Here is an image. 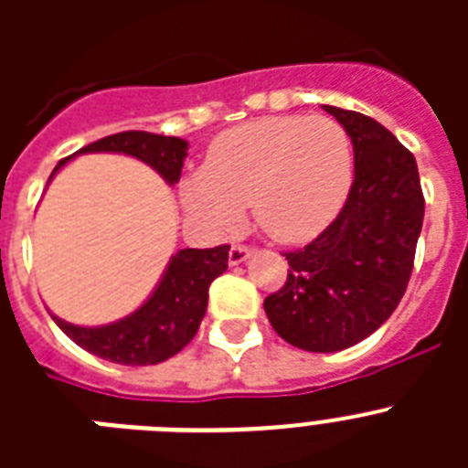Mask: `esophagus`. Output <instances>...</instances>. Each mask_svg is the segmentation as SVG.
Masks as SVG:
<instances>
[{
    "label": "esophagus",
    "mask_w": 468,
    "mask_h": 468,
    "mask_svg": "<svg viewBox=\"0 0 468 468\" xmlns=\"http://www.w3.org/2000/svg\"><path fill=\"white\" fill-rule=\"evenodd\" d=\"M250 253H253V248L250 246H246V243H234V246L229 248V264L246 262V260L250 258Z\"/></svg>",
    "instance_id": "esophagus-1"
}]
</instances>
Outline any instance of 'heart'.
Here are the masks:
<instances>
[{"label": "heart", "mask_w": 468, "mask_h": 468, "mask_svg": "<svg viewBox=\"0 0 468 468\" xmlns=\"http://www.w3.org/2000/svg\"><path fill=\"white\" fill-rule=\"evenodd\" d=\"M354 152L330 117H264L229 128L210 144L204 168L183 183V204L213 229L237 227L243 206L281 243L318 237L345 206Z\"/></svg>", "instance_id": "b5f03b06"}]
</instances>
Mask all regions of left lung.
Returning <instances> with one entry per match:
<instances>
[{
  "instance_id": "1",
  "label": "left lung",
  "mask_w": 468,
  "mask_h": 468,
  "mask_svg": "<svg viewBox=\"0 0 468 468\" xmlns=\"http://www.w3.org/2000/svg\"><path fill=\"white\" fill-rule=\"evenodd\" d=\"M324 110L354 144V183L340 215L312 243L285 253L288 279L264 300L271 328L316 354L358 345L394 314L424 220L412 152L361 112Z\"/></svg>"
}]
</instances>
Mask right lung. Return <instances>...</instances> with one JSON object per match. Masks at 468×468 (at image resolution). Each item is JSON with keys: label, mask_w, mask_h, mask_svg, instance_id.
<instances>
[{"label": "right lung", "mask_w": 468, "mask_h": 468, "mask_svg": "<svg viewBox=\"0 0 468 468\" xmlns=\"http://www.w3.org/2000/svg\"><path fill=\"white\" fill-rule=\"evenodd\" d=\"M86 152H117L135 156L154 168L168 185H176L187 156V140L147 131H123L86 144L77 154ZM65 161H69V156L58 164L56 171ZM227 243L177 250L150 300L117 324L84 328L58 316H53V321L69 340L90 351L93 356L122 366H154L176 356L177 351L192 342L208 307L210 283L227 270Z\"/></svg>", "instance_id": "1"}]
</instances>
